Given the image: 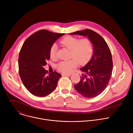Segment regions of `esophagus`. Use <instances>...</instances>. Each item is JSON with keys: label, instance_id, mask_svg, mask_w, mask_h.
<instances>
[{"label": "esophagus", "instance_id": "1", "mask_svg": "<svg viewBox=\"0 0 133 133\" xmlns=\"http://www.w3.org/2000/svg\"><path fill=\"white\" fill-rule=\"evenodd\" d=\"M71 75V74H62V76H69Z\"/></svg>", "mask_w": 133, "mask_h": 133}]
</instances>
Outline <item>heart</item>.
Masks as SVG:
<instances>
[{
	"label": "heart",
	"instance_id": "b5f03b06",
	"mask_svg": "<svg viewBox=\"0 0 133 133\" xmlns=\"http://www.w3.org/2000/svg\"><path fill=\"white\" fill-rule=\"evenodd\" d=\"M60 44L70 50L69 61H62L56 65V68L59 71L67 74L72 71V69L78 64L84 65L90 59L93 52V44L88 38L79 39L78 37L72 36H66L60 41ZM57 47L53 44L49 51L50 57L55 60L56 58Z\"/></svg>",
	"mask_w": 133,
	"mask_h": 133
}]
</instances>
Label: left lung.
Here are the masks:
<instances>
[{
	"mask_svg": "<svg viewBox=\"0 0 133 133\" xmlns=\"http://www.w3.org/2000/svg\"><path fill=\"white\" fill-rule=\"evenodd\" d=\"M87 36L92 42L94 53L90 61L81 70L84 72L75 89L85 98L95 97L107 87L110 79L112 60L110 50L103 38L95 31L86 29L70 33Z\"/></svg>",
	"mask_w": 133,
	"mask_h": 133,
	"instance_id": "8db88e82",
	"label": "left lung"
}]
</instances>
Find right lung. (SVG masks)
<instances>
[{
  "label": "right lung",
  "mask_w": 133,
  "mask_h": 133,
  "mask_svg": "<svg viewBox=\"0 0 133 133\" xmlns=\"http://www.w3.org/2000/svg\"><path fill=\"white\" fill-rule=\"evenodd\" d=\"M64 34L42 29L30 35L24 43L18 58L19 74L26 88L33 95L45 97L52 92L62 75L48 74L43 67L50 59L54 43Z\"/></svg>",
  "instance_id": "obj_1"
}]
</instances>
